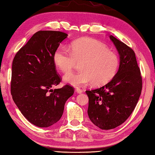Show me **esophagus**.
Wrapping results in <instances>:
<instances>
[{"label": "esophagus", "instance_id": "esophagus-1", "mask_svg": "<svg viewBox=\"0 0 155 155\" xmlns=\"http://www.w3.org/2000/svg\"><path fill=\"white\" fill-rule=\"evenodd\" d=\"M76 92H77V93H83V90L77 87V88H76Z\"/></svg>", "mask_w": 155, "mask_h": 155}]
</instances>
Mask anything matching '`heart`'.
Instances as JSON below:
<instances>
[{"mask_svg":"<svg viewBox=\"0 0 155 155\" xmlns=\"http://www.w3.org/2000/svg\"><path fill=\"white\" fill-rule=\"evenodd\" d=\"M53 61L63 72L70 71L80 63L81 71L67 73L63 77L66 83L74 87L84 86L88 83L101 87L110 81L117 74L120 59L115 52L108 50L106 45L95 39L86 38L74 41L71 51L64 47L56 49Z\"/></svg>","mask_w":155,"mask_h":155,"instance_id":"1","label":"heart"}]
</instances>
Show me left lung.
<instances>
[{
  "mask_svg": "<svg viewBox=\"0 0 155 155\" xmlns=\"http://www.w3.org/2000/svg\"><path fill=\"white\" fill-rule=\"evenodd\" d=\"M120 54V67L110 82L96 89L86 91L88 115L94 124L110 130L124 123L139 101L143 79L135 53L130 47L110 36Z\"/></svg>",
  "mask_w": 155,
  "mask_h": 155,
  "instance_id": "obj_1",
  "label": "left lung"
}]
</instances>
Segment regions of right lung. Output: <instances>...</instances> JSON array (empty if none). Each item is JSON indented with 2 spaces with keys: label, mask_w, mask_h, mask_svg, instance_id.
Segmentation results:
<instances>
[{
  "label": "right lung",
  "mask_w": 155,
  "mask_h": 155,
  "mask_svg": "<svg viewBox=\"0 0 155 155\" xmlns=\"http://www.w3.org/2000/svg\"><path fill=\"white\" fill-rule=\"evenodd\" d=\"M67 35L61 31H39L13 59L12 99L23 116L38 127H48L60 120L66 101L74 94V88L69 84L51 88L62 81L53 54Z\"/></svg>",
  "instance_id": "obj_1"
}]
</instances>
